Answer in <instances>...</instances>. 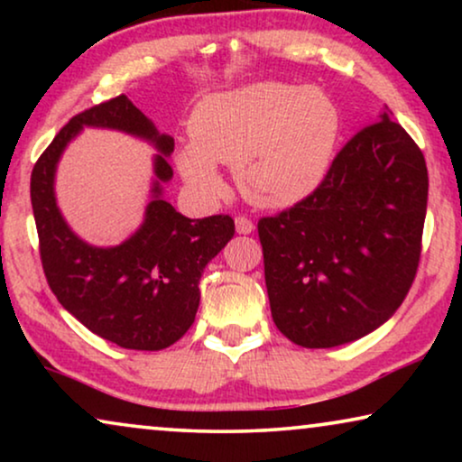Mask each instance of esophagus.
Masks as SVG:
<instances>
[{"label":"esophagus","mask_w":462,"mask_h":462,"mask_svg":"<svg viewBox=\"0 0 462 462\" xmlns=\"http://www.w3.org/2000/svg\"><path fill=\"white\" fill-rule=\"evenodd\" d=\"M236 229L242 236H248V233L254 231V223L248 217H236Z\"/></svg>","instance_id":"esophagus-1"}]
</instances>
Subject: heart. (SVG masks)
I'll return each mask as SVG.
<instances>
[{
    "instance_id": "b5f03b06",
    "label": "heart",
    "mask_w": 462,
    "mask_h": 462,
    "mask_svg": "<svg viewBox=\"0 0 462 462\" xmlns=\"http://www.w3.org/2000/svg\"><path fill=\"white\" fill-rule=\"evenodd\" d=\"M340 134V113L315 88L252 84L212 94L195 106L193 143L176 168L199 198L223 191L217 163L233 166L237 187L258 206H290L326 179Z\"/></svg>"
}]
</instances>
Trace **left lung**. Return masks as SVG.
Listing matches in <instances>:
<instances>
[{"label": "left lung", "instance_id": "1", "mask_svg": "<svg viewBox=\"0 0 462 462\" xmlns=\"http://www.w3.org/2000/svg\"><path fill=\"white\" fill-rule=\"evenodd\" d=\"M427 193L425 155L387 109L346 141L313 193L258 220L277 330L328 349L384 324L419 269Z\"/></svg>", "mask_w": 462, "mask_h": 462}]
</instances>
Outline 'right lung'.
<instances>
[{
	"label": "right lung",
	"instance_id": "obj_1",
	"mask_svg": "<svg viewBox=\"0 0 462 462\" xmlns=\"http://www.w3.org/2000/svg\"><path fill=\"white\" fill-rule=\"evenodd\" d=\"M84 125L147 137L161 151L145 223L116 249L81 243L55 208V163ZM172 151V138L160 134L128 97L119 94L69 119L31 172V206L50 290L88 330L124 349L160 351L185 337L199 307V277L236 233L229 214L193 220L162 199L160 185L172 179L168 163Z\"/></svg>",
	"mask_w": 462,
	"mask_h": 462
}]
</instances>
